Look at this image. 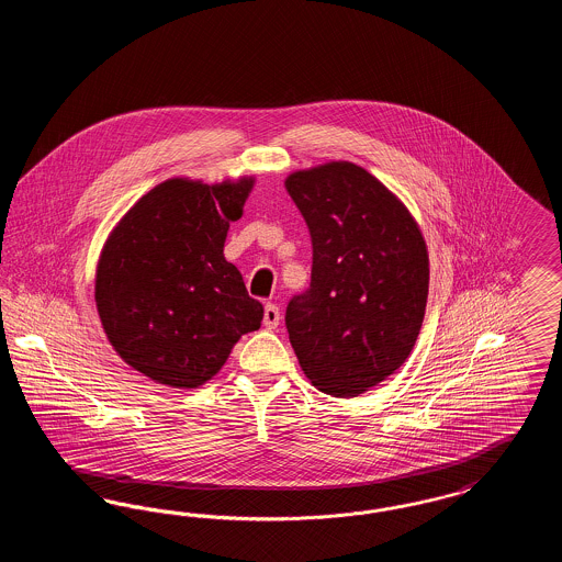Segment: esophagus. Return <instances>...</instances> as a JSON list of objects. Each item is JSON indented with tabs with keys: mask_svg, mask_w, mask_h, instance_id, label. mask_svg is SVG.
<instances>
[{
	"mask_svg": "<svg viewBox=\"0 0 562 562\" xmlns=\"http://www.w3.org/2000/svg\"><path fill=\"white\" fill-rule=\"evenodd\" d=\"M263 324L268 328H276L280 324V307L276 303H268L266 305V314H263Z\"/></svg>",
	"mask_w": 562,
	"mask_h": 562,
	"instance_id": "esophagus-1",
	"label": "esophagus"
}]
</instances>
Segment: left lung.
<instances>
[{"mask_svg": "<svg viewBox=\"0 0 562 562\" xmlns=\"http://www.w3.org/2000/svg\"><path fill=\"white\" fill-rule=\"evenodd\" d=\"M314 248L312 284L291 299L286 328L305 376L324 394L353 398L398 371L428 303L424 234L371 172L326 161L284 181Z\"/></svg>", "mask_w": 562, "mask_h": 562, "instance_id": "8db88e82", "label": "left lung"}]
</instances>
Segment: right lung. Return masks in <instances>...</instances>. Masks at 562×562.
<instances>
[{"mask_svg": "<svg viewBox=\"0 0 562 562\" xmlns=\"http://www.w3.org/2000/svg\"><path fill=\"white\" fill-rule=\"evenodd\" d=\"M255 177L206 186L175 177L147 191L103 244L94 301L117 356L147 379L195 390L263 321L223 255Z\"/></svg>", "mask_w": 562, "mask_h": 562, "instance_id": "1", "label": "right lung"}]
</instances>
